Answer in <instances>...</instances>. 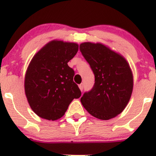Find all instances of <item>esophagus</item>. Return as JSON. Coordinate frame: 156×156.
Returning a JSON list of instances; mask_svg holds the SVG:
<instances>
[{
	"instance_id": "34e87169",
	"label": "esophagus",
	"mask_w": 156,
	"mask_h": 156,
	"mask_svg": "<svg viewBox=\"0 0 156 156\" xmlns=\"http://www.w3.org/2000/svg\"><path fill=\"white\" fill-rule=\"evenodd\" d=\"M79 89H80V90L81 91V92L83 90V83L80 84V85H79Z\"/></svg>"
}]
</instances>
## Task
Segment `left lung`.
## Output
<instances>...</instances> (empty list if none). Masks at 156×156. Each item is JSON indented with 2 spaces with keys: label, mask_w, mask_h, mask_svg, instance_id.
Segmentation results:
<instances>
[{
  "label": "left lung",
  "mask_w": 156,
  "mask_h": 156,
  "mask_svg": "<svg viewBox=\"0 0 156 156\" xmlns=\"http://www.w3.org/2000/svg\"><path fill=\"white\" fill-rule=\"evenodd\" d=\"M80 51L95 78L92 90L80 98L84 108L93 117L108 120L123 112L133 88V76L123 55L101 42H86Z\"/></svg>",
  "instance_id": "8db88e82"
}]
</instances>
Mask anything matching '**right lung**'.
<instances>
[{"label":"right lung","instance_id":"add662e5","mask_svg":"<svg viewBox=\"0 0 156 156\" xmlns=\"http://www.w3.org/2000/svg\"><path fill=\"white\" fill-rule=\"evenodd\" d=\"M78 51L76 42L54 39L44 44L30 62L25 75V93L30 107L39 117L60 119L73 99L81 95L73 81L74 70L67 64Z\"/></svg>","mask_w":156,"mask_h":156}]
</instances>
